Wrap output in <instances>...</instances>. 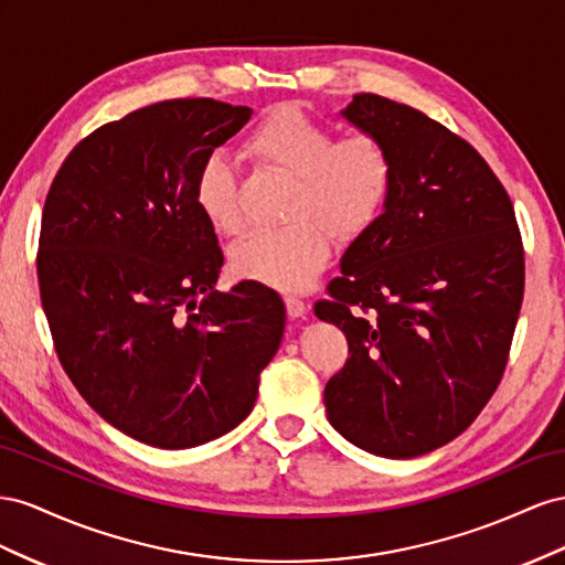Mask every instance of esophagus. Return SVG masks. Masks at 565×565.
Segmentation results:
<instances>
[{
	"instance_id": "obj_1",
	"label": "esophagus",
	"mask_w": 565,
	"mask_h": 565,
	"mask_svg": "<svg viewBox=\"0 0 565 565\" xmlns=\"http://www.w3.org/2000/svg\"><path fill=\"white\" fill-rule=\"evenodd\" d=\"M286 312L291 319H300L308 312V305H305L298 296H286Z\"/></svg>"
}]
</instances>
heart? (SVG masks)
I'll return each instance as SVG.
<instances>
[{
	"label": "heart",
	"instance_id": "b5f03b06",
	"mask_svg": "<svg viewBox=\"0 0 565 565\" xmlns=\"http://www.w3.org/2000/svg\"><path fill=\"white\" fill-rule=\"evenodd\" d=\"M255 166L294 180L286 227L248 236L232 250L238 277L279 291L308 288L331 255V236L350 246L381 220L395 184V160L381 137L335 139L324 122L300 106H277L244 141ZM199 213L220 236H238L246 222L238 182L220 156L203 160L193 180Z\"/></svg>",
	"mask_w": 565,
	"mask_h": 565
}]
</instances>
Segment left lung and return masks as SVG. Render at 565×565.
<instances>
[{"instance_id": "left-lung-1", "label": "left lung", "mask_w": 565, "mask_h": 565, "mask_svg": "<svg viewBox=\"0 0 565 565\" xmlns=\"http://www.w3.org/2000/svg\"><path fill=\"white\" fill-rule=\"evenodd\" d=\"M343 116L388 143L395 184L315 302L348 338L324 405L350 443L409 459L455 440L502 381L523 241L504 184L469 141L379 94H358Z\"/></svg>"}]
</instances>
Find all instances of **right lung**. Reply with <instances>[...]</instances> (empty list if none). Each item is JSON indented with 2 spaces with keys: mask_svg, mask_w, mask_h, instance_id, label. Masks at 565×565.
<instances>
[{
  "mask_svg": "<svg viewBox=\"0 0 565 565\" xmlns=\"http://www.w3.org/2000/svg\"><path fill=\"white\" fill-rule=\"evenodd\" d=\"M250 113L215 99L132 110L79 141L46 193L38 279L58 362L139 443L184 449L238 426L281 343L271 288L215 291L224 257L193 201L203 160Z\"/></svg>",
  "mask_w": 565,
  "mask_h": 565,
  "instance_id": "right-lung-1",
  "label": "right lung"
}]
</instances>
